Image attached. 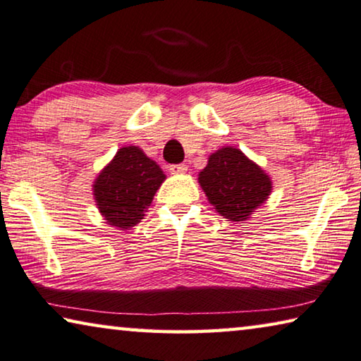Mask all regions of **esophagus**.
Returning <instances> with one entry per match:
<instances>
[{
	"mask_svg": "<svg viewBox=\"0 0 361 361\" xmlns=\"http://www.w3.org/2000/svg\"><path fill=\"white\" fill-rule=\"evenodd\" d=\"M187 164H184V163H179V164H171L169 166V171L173 174H184V173H187Z\"/></svg>",
	"mask_w": 361,
	"mask_h": 361,
	"instance_id": "1",
	"label": "esophagus"
}]
</instances>
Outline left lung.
Returning a JSON list of instances; mask_svg holds the SVG:
<instances>
[{
	"instance_id": "obj_1",
	"label": "left lung",
	"mask_w": 361,
	"mask_h": 361,
	"mask_svg": "<svg viewBox=\"0 0 361 361\" xmlns=\"http://www.w3.org/2000/svg\"><path fill=\"white\" fill-rule=\"evenodd\" d=\"M198 182L214 209L233 222L246 221L271 192L270 177L233 147L212 153Z\"/></svg>"
}]
</instances>
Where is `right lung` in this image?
I'll list each match as a JSON object with an SVG mask.
<instances>
[{
    "mask_svg": "<svg viewBox=\"0 0 361 361\" xmlns=\"http://www.w3.org/2000/svg\"><path fill=\"white\" fill-rule=\"evenodd\" d=\"M164 179L161 168L139 147H123L94 180L100 214L120 230L137 226Z\"/></svg>",
    "mask_w": 361,
    "mask_h": 361,
    "instance_id": "right-lung-1",
    "label": "right lung"
}]
</instances>
